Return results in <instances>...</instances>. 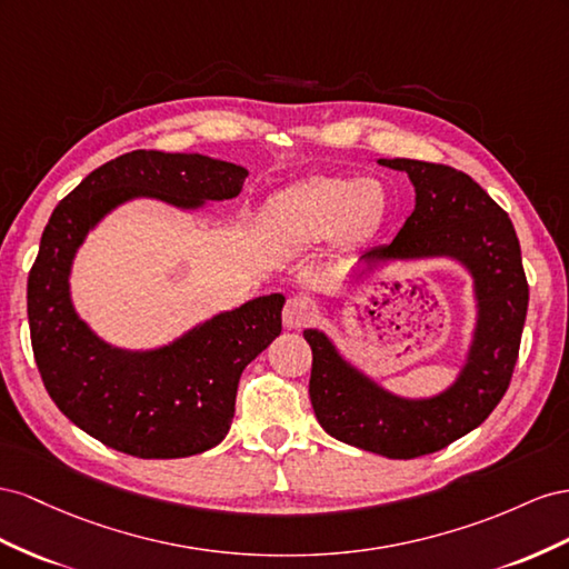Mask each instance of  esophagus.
<instances>
[{
  "label": "esophagus",
  "mask_w": 569,
  "mask_h": 569,
  "mask_svg": "<svg viewBox=\"0 0 569 569\" xmlns=\"http://www.w3.org/2000/svg\"><path fill=\"white\" fill-rule=\"evenodd\" d=\"M315 312H312V305L307 298L293 296L288 298L286 307H283V327L286 329H302L307 321H312Z\"/></svg>",
  "instance_id": "esophagus-1"
}]
</instances>
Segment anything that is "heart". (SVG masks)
<instances>
[{
    "label": "heart",
    "instance_id": "obj_1",
    "mask_svg": "<svg viewBox=\"0 0 569 569\" xmlns=\"http://www.w3.org/2000/svg\"><path fill=\"white\" fill-rule=\"evenodd\" d=\"M388 209V194L377 178L312 176L273 194L264 221L290 242H312L336 231L343 242L375 233Z\"/></svg>",
    "mask_w": 569,
    "mask_h": 569
}]
</instances>
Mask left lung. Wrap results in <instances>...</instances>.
I'll list each match as a JSON object with an SVG mask.
<instances>
[{"mask_svg": "<svg viewBox=\"0 0 569 569\" xmlns=\"http://www.w3.org/2000/svg\"><path fill=\"white\" fill-rule=\"evenodd\" d=\"M405 171L415 209L388 246L360 257L367 269L386 262L452 259L475 290V329L456 381L441 393L405 398L346 360L319 329H305L312 348L310 398L321 429L383 458L429 456L477 429L506 396L522 338L529 286L508 214L467 173L419 159H379Z\"/></svg>", "mask_w": 569, "mask_h": 569, "instance_id": "1", "label": "left lung"}]
</instances>
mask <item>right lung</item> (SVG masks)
Segmentation results:
<instances>
[{
	"label": "right lung",
	"instance_id": "right-lung-1",
	"mask_svg": "<svg viewBox=\"0 0 569 569\" xmlns=\"http://www.w3.org/2000/svg\"><path fill=\"white\" fill-rule=\"evenodd\" d=\"M248 169L204 154L136 150L107 161L63 198L28 276V323L47 393L78 429L142 460L198 456L231 429L242 369L281 333V293L219 312L150 350L107 343L71 300V269L113 209L159 200L183 212L238 198Z\"/></svg>",
	"mask_w": 569,
	"mask_h": 569
}]
</instances>
